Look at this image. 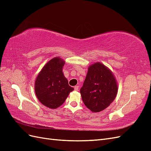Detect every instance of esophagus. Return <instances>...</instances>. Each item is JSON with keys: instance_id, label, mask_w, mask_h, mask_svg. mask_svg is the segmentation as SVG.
Returning <instances> with one entry per match:
<instances>
[{"instance_id": "esophagus-1", "label": "esophagus", "mask_w": 151, "mask_h": 151, "mask_svg": "<svg viewBox=\"0 0 151 151\" xmlns=\"http://www.w3.org/2000/svg\"><path fill=\"white\" fill-rule=\"evenodd\" d=\"M74 90L76 91H78V90H79V86H75V87H74Z\"/></svg>"}]
</instances>
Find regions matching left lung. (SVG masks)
Returning <instances> with one entry per match:
<instances>
[{
  "label": "left lung",
  "mask_w": 151,
  "mask_h": 151,
  "mask_svg": "<svg viewBox=\"0 0 151 151\" xmlns=\"http://www.w3.org/2000/svg\"><path fill=\"white\" fill-rule=\"evenodd\" d=\"M86 106L92 112L101 111L109 106L118 93L116 79L103 63L91 64L80 90Z\"/></svg>",
  "instance_id": "obj_1"
}]
</instances>
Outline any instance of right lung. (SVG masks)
Wrapping results in <instances>:
<instances>
[{"instance_id":"obj_1","label":"right lung","mask_w":151,"mask_h":151,"mask_svg":"<svg viewBox=\"0 0 151 151\" xmlns=\"http://www.w3.org/2000/svg\"><path fill=\"white\" fill-rule=\"evenodd\" d=\"M63 59H51L43 67L36 77L35 91L41 103L49 108L56 109L65 102L68 94L74 90L68 83L62 69Z\"/></svg>"}]
</instances>
